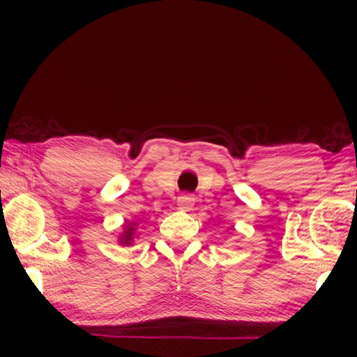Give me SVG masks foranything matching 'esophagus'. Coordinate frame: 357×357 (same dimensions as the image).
Listing matches in <instances>:
<instances>
[{"label": "esophagus", "mask_w": 357, "mask_h": 357, "mask_svg": "<svg viewBox=\"0 0 357 357\" xmlns=\"http://www.w3.org/2000/svg\"><path fill=\"white\" fill-rule=\"evenodd\" d=\"M178 206H179V210L190 211V210H192V206H195V198H192L191 195L179 196V198H178Z\"/></svg>", "instance_id": "1"}]
</instances>
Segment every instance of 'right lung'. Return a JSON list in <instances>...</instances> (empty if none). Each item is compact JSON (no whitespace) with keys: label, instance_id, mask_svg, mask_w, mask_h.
<instances>
[{"label":"right lung","instance_id":"1","mask_svg":"<svg viewBox=\"0 0 357 357\" xmlns=\"http://www.w3.org/2000/svg\"><path fill=\"white\" fill-rule=\"evenodd\" d=\"M137 231V221H130V223L124 225V230H122L121 236H119L117 243L122 245V247H130L134 243V238H136Z\"/></svg>","mask_w":357,"mask_h":357}]
</instances>
